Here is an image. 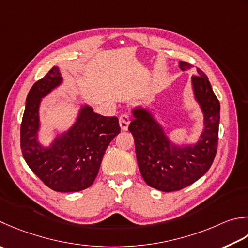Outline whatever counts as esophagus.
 I'll return each mask as SVG.
<instances>
[{
	"label": "esophagus",
	"instance_id": "34e87169",
	"mask_svg": "<svg viewBox=\"0 0 248 248\" xmlns=\"http://www.w3.org/2000/svg\"><path fill=\"white\" fill-rule=\"evenodd\" d=\"M130 121H131V118L130 116L128 114H123L119 117V124H120V128L121 130H128V127L130 124Z\"/></svg>",
	"mask_w": 248,
	"mask_h": 248
}]
</instances>
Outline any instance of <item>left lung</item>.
Wrapping results in <instances>:
<instances>
[{"label": "left lung", "mask_w": 248, "mask_h": 248, "mask_svg": "<svg viewBox=\"0 0 248 248\" xmlns=\"http://www.w3.org/2000/svg\"><path fill=\"white\" fill-rule=\"evenodd\" d=\"M190 66L179 61L182 71ZM197 72L199 75L192 76L191 84L204 129L196 144L173 143L148 109L139 106L132 110L134 119L128 129L134 138L140 174L148 186L160 191H176L191 185L208 171L216 156L220 104L207 76L201 70Z\"/></svg>", "instance_id": "left-lung-1"}]
</instances>
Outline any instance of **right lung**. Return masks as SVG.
Wrapping results in <instances>:
<instances>
[{
    "instance_id": "obj_1",
    "label": "right lung",
    "mask_w": 248,
    "mask_h": 248,
    "mask_svg": "<svg viewBox=\"0 0 248 248\" xmlns=\"http://www.w3.org/2000/svg\"><path fill=\"white\" fill-rule=\"evenodd\" d=\"M63 81L59 67L52 69L32 86L26 100L20 145L23 158L46 186L58 192H76L92 185L106 148L120 133L117 117L95 114L81 105L74 124L58 134L48 147L38 142L41 101Z\"/></svg>"
}]
</instances>
